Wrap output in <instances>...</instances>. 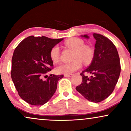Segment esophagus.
<instances>
[{
  "instance_id": "34e87169",
  "label": "esophagus",
  "mask_w": 131,
  "mask_h": 131,
  "mask_svg": "<svg viewBox=\"0 0 131 131\" xmlns=\"http://www.w3.org/2000/svg\"><path fill=\"white\" fill-rule=\"evenodd\" d=\"M72 76H73V74H64V77H67V78L71 77Z\"/></svg>"
}]
</instances>
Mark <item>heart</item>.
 <instances>
[{"label":"heart","instance_id":"heart-1","mask_svg":"<svg viewBox=\"0 0 131 131\" xmlns=\"http://www.w3.org/2000/svg\"><path fill=\"white\" fill-rule=\"evenodd\" d=\"M65 45L75 50L73 59L71 63H63L56 67L55 72L58 74H71L82 67V61L85 64H89L92 60L94 51L91 47L85 46L83 40L79 38L70 39L64 42ZM50 57L54 63H57L60 59V52L59 47H53L50 52Z\"/></svg>","mask_w":131,"mask_h":131}]
</instances>
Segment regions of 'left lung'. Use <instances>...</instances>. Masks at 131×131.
<instances>
[{"instance_id":"left-lung-1","label":"left lung","mask_w":131,"mask_h":131,"mask_svg":"<svg viewBox=\"0 0 131 131\" xmlns=\"http://www.w3.org/2000/svg\"><path fill=\"white\" fill-rule=\"evenodd\" d=\"M89 39L87 34L81 36ZM95 39L94 55L91 64L81 73L82 82L76 91L88 100L95 103L104 100L113 91L121 72L118 52L113 43L103 35L94 33ZM93 74L89 78L83 73Z\"/></svg>"}]
</instances>
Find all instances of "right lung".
<instances>
[{
	"label": "right lung",
	"mask_w": 131,
	"mask_h": 131,
	"mask_svg": "<svg viewBox=\"0 0 131 131\" xmlns=\"http://www.w3.org/2000/svg\"><path fill=\"white\" fill-rule=\"evenodd\" d=\"M63 39L31 36L15 49L12 59L11 76L19 97L32 105H42L52 98L58 80L63 75L50 74L46 80L43 74L52 70V48Z\"/></svg>",
	"instance_id": "obj_1"
}]
</instances>
